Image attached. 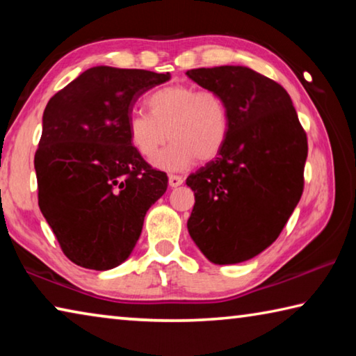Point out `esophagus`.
I'll return each instance as SVG.
<instances>
[{
    "mask_svg": "<svg viewBox=\"0 0 356 356\" xmlns=\"http://www.w3.org/2000/svg\"><path fill=\"white\" fill-rule=\"evenodd\" d=\"M184 184V177L182 176H176V174H171L170 176V185L171 186H179Z\"/></svg>",
    "mask_w": 356,
    "mask_h": 356,
    "instance_id": "obj_1",
    "label": "esophagus"
}]
</instances>
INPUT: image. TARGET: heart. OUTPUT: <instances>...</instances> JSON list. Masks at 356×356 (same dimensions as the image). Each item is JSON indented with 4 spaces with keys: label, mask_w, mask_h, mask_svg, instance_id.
I'll use <instances>...</instances> for the list:
<instances>
[{
    "label": "heart",
    "mask_w": 356,
    "mask_h": 356,
    "mask_svg": "<svg viewBox=\"0 0 356 356\" xmlns=\"http://www.w3.org/2000/svg\"><path fill=\"white\" fill-rule=\"evenodd\" d=\"M147 113L134 111L127 120L130 144L146 160L156 156L165 170H184L197 161H209L221 152L231 130V114L225 97L213 89L190 84H170L156 89L146 100Z\"/></svg>",
    "instance_id": "obj_1"
}]
</instances>
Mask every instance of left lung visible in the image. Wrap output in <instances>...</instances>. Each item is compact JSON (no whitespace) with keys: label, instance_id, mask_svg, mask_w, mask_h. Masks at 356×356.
Segmentation results:
<instances>
[{"label":"left lung","instance_id":"1","mask_svg":"<svg viewBox=\"0 0 356 356\" xmlns=\"http://www.w3.org/2000/svg\"><path fill=\"white\" fill-rule=\"evenodd\" d=\"M225 97L231 130L215 160L190 174L193 242L210 262L238 264L272 245L305 186L308 138L284 88L243 65L186 72Z\"/></svg>","mask_w":356,"mask_h":356}]
</instances>
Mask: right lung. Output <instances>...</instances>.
<instances>
[{
  "label": "right lung",
  "instance_id": "1",
  "mask_svg": "<svg viewBox=\"0 0 356 356\" xmlns=\"http://www.w3.org/2000/svg\"><path fill=\"white\" fill-rule=\"evenodd\" d=\"M171 75L97 65L48 100L34 155L39 207L72 262L91 270L122 264L141 236L168 176L131 146L135 102Z\"/></svg>",
  "mask_w": 356,
  "mask_h": 356
}]
</instances>
